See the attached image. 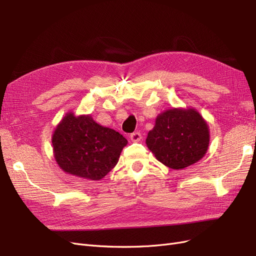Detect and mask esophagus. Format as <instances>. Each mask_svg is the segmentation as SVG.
<instances>
[{
    "label": "esophagus",
    "instance_id": "obj_1",
    "mask_svg": "<svg viewBox=\"0 0 256 256\" xmlns=\"http://www.w3.org/2000/svg\"><path fill=\"white\" fill-rule=\"evenodd\" d=\"M141 138H142V136H141L140 132H138V131H136V132H134V134H130V140L132 142L141 141Z\"/></svg>",
    "mask_w": 256,
    "mask_h": 256
}]
</instances>
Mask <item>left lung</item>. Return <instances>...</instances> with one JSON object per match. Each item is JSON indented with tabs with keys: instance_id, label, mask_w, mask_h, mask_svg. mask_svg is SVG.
Masks as SVG:
<instances>
[{
	"instance_id": "8db88e82",
	"label": "left lung",
	"mask_w": 256,
	"mask_h": 256,
	"mask_svg": "<svg viewBox=\"0 0 256 256\" xmlns=\"http://www.w3.org/2000/svg\"><path fill=\"white\" fill-rule=\"evenodd\" d=\"M207 122L193 108H173L160 113L146 145L166 166L182 170L202 159L209 146Z\"/></svg>"
}]
</instances>
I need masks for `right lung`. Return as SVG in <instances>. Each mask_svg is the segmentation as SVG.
Masks as SVG:
<instances>
[{"label":"right lung","instance_id":"add662e5","mask_svg":"<svg viewBox=\"0 0 256 256\" xmlns=\"http://www.w3.org/2000/svg\"><path fill=\"white\" fill-rule=\"evenodd\" d=\"M128 141L120 132L97 124L90 114L68 112L52 136L54 159L67 174L100 180L118 164Z\"/></svg>","mask_w":256,"mask_h":256}]
</instances>
